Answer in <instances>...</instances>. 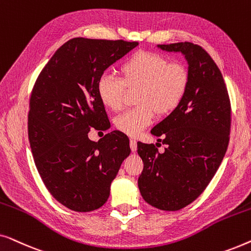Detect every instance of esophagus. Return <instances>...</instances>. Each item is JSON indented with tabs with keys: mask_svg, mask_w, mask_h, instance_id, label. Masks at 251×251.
<instances>
[{
	"mask_svg": "<svg viewBox=\"0 0 251 251\" xmlns=\"http://www.w3.org/2000/svg\"><path fill=\"white\" fill-rule=\"evenodd\" d=\"M130 149H131L132 152L137 151V142L135 139H130Z\"/></svg>",
	"mask_w": 251,
	"mask_h": 251,
	"instance_id": "obj_1",
	"label": "esophagus"
}]
</instances>
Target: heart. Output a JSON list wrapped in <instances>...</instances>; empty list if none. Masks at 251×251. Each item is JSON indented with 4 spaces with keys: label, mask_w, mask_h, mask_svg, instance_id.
Masks as SVG:
<instances>
[{
    "label": "heart",
    "mask_w": 251,
    "mask_h": 251,
    "mask_svg": "<svg viewBox=\"0 0 251 251\" xmlns=\"http://www.w3.org/2000/svg\"><path fill=\"white\" fill-rule=\"evenodd\" d=\"M121 80L104 74L98 80V97L105 107L120 111L125 105L126 89L137 90L136 105L115 119V126L126 135L136 137L153 121L154 114L166 116L180 105L190 73L184 64L171 61L162 54L140 51L120 66Z\"/></svg>",
    "instance_id": "obj_1"
}]
</instances>
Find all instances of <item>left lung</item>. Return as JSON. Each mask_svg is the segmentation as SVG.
I'll use <instances>...</instances> for the list:
<instances>
[{
    "label": "left lung",
    "instance_id": "8db88e82",
    "mask_svg": "<svg viewBox=\"0 0 251 251\" xmlns=\"http://www.w3.org/2000/svg\"><path fill=\"white\" fill-rule=\"evenodd\" d=\"M180 52L188 64L190 83L180 105L152 129L167 149L137 143L144 162L138 178L147 203L176 211L192 203L210 183L228 146L231 102L217 65L200 46L191 42L159 44Z\"/></svg>",
    "mask_w": 251,
    "mask_h": 251
}]
</instances>
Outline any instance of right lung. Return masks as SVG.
Here are the masks:
<instances>
[{
    "instance_id": "right-lung-1",
    "label": "right lung",
    "mask_w": 251,
    "mask_h": 251,
    "mask_svg": "<svg viewBox=\"0 0 251 251\" xmlns=\"http://www.w3.org/2000/svg\"><path fill=\"white\" fill-rule=\"evenodd\" d=\"M138 46L123 40L75 37L41 71L29 99L28 139L34 161L51 195L78 212L100 208L123 160L129 139L112 131L92 142L90 128L108 126L97 83L116 60Z\"/></svg>"
}]
</instances>
